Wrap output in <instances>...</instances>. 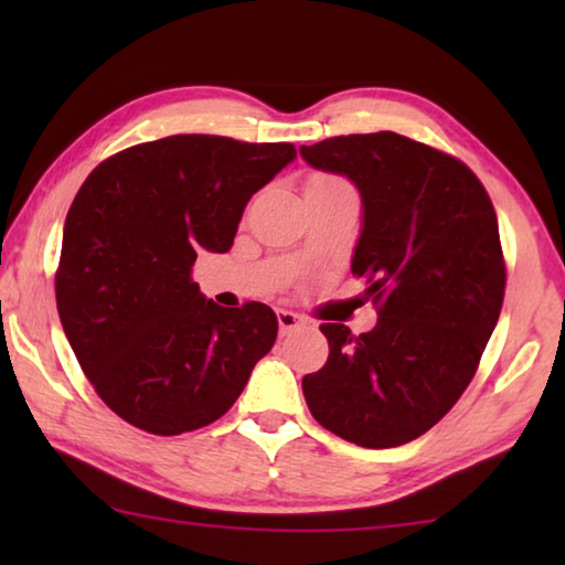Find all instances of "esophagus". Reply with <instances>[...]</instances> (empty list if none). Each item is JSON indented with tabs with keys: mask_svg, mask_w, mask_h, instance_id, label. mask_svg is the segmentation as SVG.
<instances>
[{
	"mask_svg": "<svg viewBox=\"0 0 565 565\" xmlns=\"http://www.w3.org/2000/svg\"><path fill=\"white\" fill-rule=\"evenodd\" d=\"M276 319H279V333H281V337H289L291 331H296L299 327H303V319L299 317V313L286 311V309H279V311H276Z\"/></svg>",
	"mask_w": 565,
	"mask_h": 565,
	"instance_id": "esophagus-1",
	"label": "esophagus"
}]
</instances>
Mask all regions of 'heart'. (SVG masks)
<instances>
[{
	"instance_id": "heart-1",
	"label": "heart",
	"mask_w": 565,
	"mask_h": 565,
	"mask_svg": "<svg viewBox=\"0 0 565 565\" xmlns=\"http://www.w3.org/2000/svg\"><path fill=\"white\" fill-rule=\"evenodd\" d=\"M329 189H349V184L329 174H313L309 181H306V194H309V191H329Z\"/></svg>"
}]
</instances>
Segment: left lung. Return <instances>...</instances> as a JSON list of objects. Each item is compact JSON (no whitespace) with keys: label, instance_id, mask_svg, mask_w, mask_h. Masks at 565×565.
Instances as JSON below:
<instances>
[{"label":"left lung","instance_id":"8db88e82","mask_svg":"<svg viewBox=\"0 0 565 565\" xmlns=\"http://www.w3.org/2000/svg\"><path fill=\"white\" fill-rule=\"evenodd\" d=\"M299 154L359 189L351 274L379 309L359 337L321 323L329 361L303 376V398L351 444H408L461 398L499 321L505 266L493 204L466 164L396 131L323 139Z\"/></svg>","mask_w":565,"mask_h":565}]
</instances>
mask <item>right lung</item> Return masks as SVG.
<instances>
[{"mask_svg":"<svg viewBox=\"0 0 565 565\" xmlns=\"http://www.w3.org/2000/svg\"><path fill=\"white\" fill-rule=\"evenodd\" d=\"M296 159L291 145L177 134L92 171L64 222L56 309L99 398L141 431L214 424L271 351L276 313L226 309L199 291V252L232 248L256 191Z\"/></svg>","mask_w":565,"mask_h":565,"instance_id":"1","label":"right lung"}]
</instances>
